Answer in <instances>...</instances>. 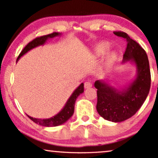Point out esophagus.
<instances>
[{"instance_id": "1", "label": "esophagus", "mask_w": 158, "mask_h": 158, "mask_svg": "<svg viewBox=\"0 0 158 158\" xmlns=\"http://www.w3.org/2000/svg\"><path fill=\"white\" fill-rule=\"evenodd\" d=\"M92 87V84L90 82V81H86L84 84V88L85 89H88V88H90Z\"/></svg>"}]
</instances>
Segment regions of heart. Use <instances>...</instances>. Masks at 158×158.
Returning <instances> with one entry per match:
<instances>
[{
  "instance_id": "1",
  "label": "heart",
  "mask_w": 158,
  "mask_h": 158,
  "mask_svg": "<svg viewBox=\"0 0 158 158\" xmlns=\"http://www.w3.org/2000/svg\"><path fill=\"white\" fill-rule=\"evenodd\" d=\"M110 48V44H108V43L107 42L100 43V44H99L97 47H96V49H95L96 53L97 54L104 53L105 52H106L107 50H108V48ZM117 51L113 50V51L110 52L109 54L108 55V57H107V60L106 61V63H105L104 66H103L102 71L105 72L106 71V70H108L110 67L111 66V64H113L114 61L117 59Z\"/></svg>"
}]
</instances>
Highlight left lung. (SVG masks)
<instances>
[{
    "mask_svg": "<svg viewBox=\"0 0 158 158\" xmlns=\"http://www.w3.org/2000/svg\"><path fill=\"white\" fill-rule=\"evenodd\" d=\"M114 35L127 41L123 63L129 61L135 64L136 76L127 86L117 88L109 79L97 80L94 87L97 89V110L106 120L120 123L129 119L143 106L149 93L151 73L148 56L145 50L123 32H114Z\"/></svg>",
    "mask_w": 158,
    "mask_h": 158,
    "instance_id": "1",
    "label": "left lung"
}]
</instances>
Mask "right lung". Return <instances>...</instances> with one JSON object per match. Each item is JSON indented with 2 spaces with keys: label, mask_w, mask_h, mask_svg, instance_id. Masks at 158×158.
Listing matches in <instances>:
<instances>
[{
  "label": "right lung",
  "mask_w": 158,
  "mask_h": 158,
  "mask_svg": "<svg viewBox=\"0 0 158 158\" xmlns=\"http://www.w3.org/2000/svg\"><path fill=\"white\" fill-rule=\"evenodd\" d=\"M61 35V34L59 33V32H53V33L49 34V35L44 36H41V37L36 38V39L32 40L31 42L29 43V44L23 48V50L21 51V53L19 54L16 62L21 59V57H22L24 54H26L27 52L30 51V50L37 48V47L39 46H41V45H44L48 40L53 39V38L56 37V36H60ZM83 92H84V84L81 83V84H80L77 87V89L74 90L73 94H71V96L69 97V99H68L66 103H65L64 106L63 107L62 109H61L57 114H56L53 117H50V118H33V117H30V116L29 115H27V117L31 119V120L33 121L35 123H37V124L40 125V126L45 127H55L64 124V123H66L67 121L73 116L76 100H77V97H79L81 94H82Z\"/></svg>",
  "instance_id": "add662e5"
}]
</instances>
